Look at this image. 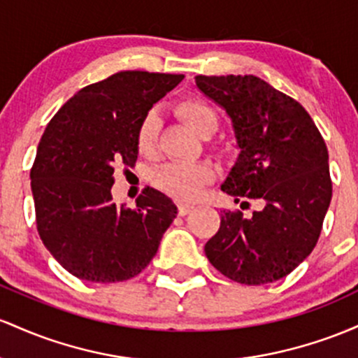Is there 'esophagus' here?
Segmentation results:
<instances>
[{
  "instance_id": "34e87169",
  "label": "esophagus",
  "mask_w": 358,
  "mask_h": 358,
  "mask_svg": "<svg viewBox=\"0 0 358 358\" xmlns=\"http://www.w3.org/2000/svg\"><path fill=\"white\" fill-rule=\"evenodd\" d=\"M191 210H192L191 204H186V203H179L178 204V213H179L180 216H186Z\"/></svg>"
}]
</instances>
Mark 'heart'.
<instances>
[{"label": "heart", "mask_w": 358, "mask_h": 358, "mask_svg": "<svg viewBox=\"0 0 358 358\" xmlns=\"http://www.w3.org/2000/svg\"><path fill=\"white\" fill-rule=\"evenodd\" d=\"M176 115L198 135H210L218 125V113L204 98L186 96L179 99L174 108ZM159 120L154 111H148L140 120L136 128L135 143L136 150L142 155L152 154L157 140ZM215 176L213 169L203 162H171L160 166L152 174V182L167 194L180 201H192L198 198L201 187L210 182Z\"/></svg>", "instance_id": "1"}]
</instances>
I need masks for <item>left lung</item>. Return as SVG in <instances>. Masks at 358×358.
<instances>
[{
  "label": "left lung",
  "mask_w": 358,
  "mask_h": 358,
  "mask_svg": "<svg viewBox=\"0 0 358 358\" xmlns=\"http://www.w3.org/2000/svg\"><path fill=\"white\" fill-rule=\"evenodd\" d=\"M196 86L227 110L238 159L222 184L235 198L259 199L245 218L223 210L204 245L211 266L247 286L291 274L311 254L331 201L328 148L308 111L255 76H196Z\"/></svg>",
  "instance_id": "8db88e82"
}]
</instances>
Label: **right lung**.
I'll return each instance as SVG.
<instances>
[{"label":"right lung","mask_w":358,"mask_h":358,"mask_svg":"<svg viewBox=\"0 0 358 358\" xmlns=\"http://www.w3.org/2000/svg\"><path fill=\"white\" fill-rule=\"evenodd\" d=\"M182 74L122 71L76 92L40 138L30 171L40 238L54 259L90 282L138 275L157 254L178 208L145 187L136 208L113 203L120 166L138 157L140 120Z\"/></svg>","instance_id":"add662e5"}]
</instances>
